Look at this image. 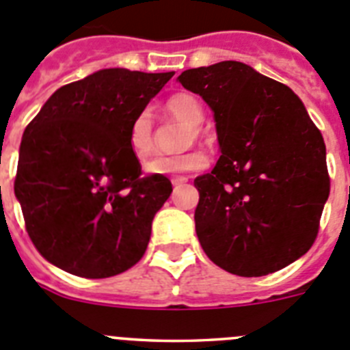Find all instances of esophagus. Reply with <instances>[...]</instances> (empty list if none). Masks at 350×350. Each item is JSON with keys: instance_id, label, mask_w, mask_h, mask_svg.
<instances>
[{"instance_id": "esophagus-1", "label": "esophagus", "mask_w": 350, "mask_h": 350, "mask_svg": "<svg viewBox=\"0 0 350 350\" xmlns=\"http://www.w3.org/2000/svg\"><path fill=\"white\" fill-rule=\"evenodd\" d=\"M187 180H189L187 177H175V178H172V184H173V187H178V185L185 184Z\"/></svg>"}]
</instances>
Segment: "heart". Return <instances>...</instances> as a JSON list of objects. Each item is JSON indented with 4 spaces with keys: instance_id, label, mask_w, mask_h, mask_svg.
Listing matches in <instances>:
<instances>
[{
    "instance_id": "obj_1",
    "label": "heart",
    "mask_w": 350,
    "mask_h": 350,
    "mask_svg": "<svg viewBox=\"0 0 350 350\" xmlns=\"http://www.w3.org/2000/svg\"><path fill=\"white\" fill-rule=\"evenodd\" d=\"M166 110L172 113L175 119L184 122L191 133L198 137V128L202 126L205 119L202 103L198 101L196 96L180 92V94L172 96L166 101ZM191 138V137H189ZM128 144L131 152L140 161L147 159L152 154V119L148 110H142L135 119L131 120L128 131ZM206 166V157L203 152L191 150V152L178 154V156H159L154 157L145 165V170L154 175H180V173H189L203 170Z\"/></svg>"
}]
</instances>
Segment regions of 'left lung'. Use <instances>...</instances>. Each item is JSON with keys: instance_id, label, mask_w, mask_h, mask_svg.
Returning <instances> with one entry per match:
<instances>
[{"instance_id": "obj_1", "label": "left lung", "mask_w": 350, "mask_h": 350, "mask_svg": "<svg viewBox=\"0 0 350 350\" xmlns=\"http://www.w3.org/2000/svg\"><path fill=\"white\" fill-rule=\"evenodd\" d=\"M177 80L210 107L221 147L194 178L205 254L240 277L282 270L312 247L329 196L323 135L295 92L249 64L221 61Z\"/></svg>"}]
</instances>
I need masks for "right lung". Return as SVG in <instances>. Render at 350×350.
<instances>
[{
	"mask_svg": "<svg viewBox=\"0 0 350 350\" xmlns=\"http://www.w3.org/2000/svg\"><path fill=\"white\" fill-rule=\"evenodd\" d=\"M173 75L94 71L57 89L27 124L15 198L31 242L54 267L107 279L142 259L173 189L163 175L140 177L128 131Z\"/></svg>",
	"mask_w": 350,
	"mask_h": 350,
	"instance_id": "obj_1",
	"label": "right lung"
}]
</instances>
